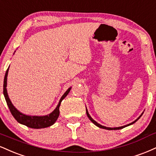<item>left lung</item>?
I'll list each match as a JSON object with an SVG mask.
<instances>
[{
	"label": "left lung",
	"instance_id": "obj_1",
	"mask_svg": "<svg viewBox=\"0 0 156 156\" xmlns=\"http://www.w3.org/2000/svg\"><path fill=\"white\" fill-rule=\"evenodd\" d=\"M86 114H87V116H88V118H89V119H90V121H91V122H92L93 123H94L95 125L97 126H98V127H99V128H102V129H108V130H117V129H123V128H124V127H126V126H129V125H132V124H133V123H134L135 122H136V121H138L139 119H140V118L142 116V115L143 113H142V115L140 116V117L138 118L136 120H135L134 121H133L132 123H129V124H128V125H126V126H121V127H116V128H108V127H105V126H102V125H100L99 124V123H97V122H96L94 121V120H93L92 119H91V116L89 115V112H88V110H87V109H86Z\"/></svg>",
	"mask_w": 156,
	"mask_h": 156
}]
</instances>
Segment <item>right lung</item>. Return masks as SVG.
<instances>
[{"instance_id":"obj_1","label":"right lung","mask_w":156,"mask_h":156,"mask_svg":"<svg viewBox=\"0 0 156 156\" xmlns=\"http://www.w3.org/2000/svg\"><path fill=\"white\" fill-rule=\"evenodd\" d=\"M8 71L9 68L7 69L6 72H5V77H4V81H3V94H4L5 101H6L7 105H8L9 110H10L11 113L14 116L15 119L17 121L20 123L27 126V127L32 129H42L46 128V127L50 126L53 125L57 121L58 117L59 115V106L61 104L62 101L65 99V97L70 92L71 88H69L67 90V91L63 94L62 98L60 99L59 104L55 110H54L51 113L48 115L45 116H29L24 115L19 112L16 108H14V105H12V102L10 101V99L9 98L8 94H7L6 90V84H7V76H8Z\"/></svg>"}]
</instances>
